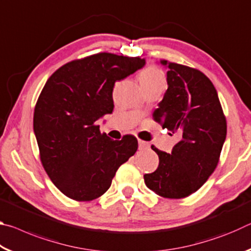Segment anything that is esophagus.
<instances>
[{"label":"esophagus","instance_id":"obj_1","mask_svg":"<svg viewBox=\"0 0 251 251\" xmlns=\"http://www.w3.org/2000/svg\"><path fill=\"white\" fill-rule=\"evenodd\" d=\"M138 146L139 150H146V148L150 147V144L145 141H142V139H138Z\"/></svg>","mask_w":251,"mask_h":251}]
</instances>
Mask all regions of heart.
Segmentation results:
<instances>
[{
	"mask_svg": "<svg viewBox=\"0 0 251 251\" xmlns=\"http://www.w3.org/2000/svg\"><path fill=\"white\" fill-rule=\"evenodd\" d=\"M138 79L143 88L155 86L165 87V85H166L164 74L161 73V71L159 69H157L154 65L145 67V69L141 72V74H139Z\"/></svg>",
	"mask_w": 251,
	"mask_h": 251,
	"instance_id": "b5f03b06",
	"label": "heart"
}]
</instances>
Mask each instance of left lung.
<instances>
[{
    "label": "left lung",
    "instance_id": "1",
    "mask_svg": "<svg viewBox=\"0 0 251 251\" xmlns=\"http://www.w3.org/2000/svg\"><path fill=\"white\" fill-rule=\"evenodd\" d=\"M161 64L168 70V88L154 120L181 138L172 154L151 146L159 165L144 180L158 196L180 199L197 192L217 167L227 122L217 91L202 72L168 61Z\"/></svg>",
    "mask_w": 251,
    "mask_h": 251
}]
</instances>
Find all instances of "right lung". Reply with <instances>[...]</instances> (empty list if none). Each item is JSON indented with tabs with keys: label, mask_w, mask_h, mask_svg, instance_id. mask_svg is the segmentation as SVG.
Returning a JSON list of instances; mask_svg holds the SVG:
<instances>
[{
	"label": "right lung",
	"mask_w": 251,
	"mask_h": 251,
	"mask_svg": "<svg viewBox=\"0 0 251 251\" xmlns=\"http://www.w3.org/2000/svg\"><path fill=\"white\" fill-rule=\"evenodd\" d=\"M144 65L139 56L96 53L66 63L44 85L34 109V133L41 163L65 196L76 201L100 197L137 151L135 136L113 141L96 121L113 112L115 82Z\"/></svg>",
	"instance_id": "1"
}]
</instances>
